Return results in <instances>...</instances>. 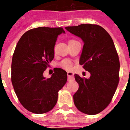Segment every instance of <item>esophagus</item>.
Masks as SVG:
<instances>
[{
	"label": "esophagus",
	"instance_id": "obj_1",
	"mask_svg": "<svg viewBox=\"0 0 130 130\" xmlns=\"http://www.w3.org/2000/svg\"><path fill=\"white\" fill-rule=\"evenodd\" d=\"M67 75H68V80L69 81L72 80L74 79V74H73V73L70 72H68Z\"/></svg>",
	"mask_w": 130,
	"mask_h": 130
}]
</instances>
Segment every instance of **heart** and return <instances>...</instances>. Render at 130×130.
Instances as JSON below:
<instances>
[{
    "instance_id": "b5f03b06",
    "label": "heart",
    "mask_w": 130,
    "mask_h": 130,
    "mask_svg": "<svg viewBox=\"0 0 130 130\" xmlns=\"http://www.w3.org/2000/svg\"><path fill=\"white\" fill-rule=\"evenodd\" d=\"M75 41H77L74 40H70L69 41V44L70 43H73ZM60 65H61V67H63V69H66V70H70L72 67V63L69 60H64L60 63Z\"/></svg>"
}]
</instances>
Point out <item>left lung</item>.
Segmentation results:
<instances>
[{
    "label": "left lung",
    "mask_w": 130,
    "mask_h": 130,
    "mask_svg": "<svg viewBox=\"0 0 130 130\" xmlns=\"http://www.w3.org/2000/svg\"><path fill=\"white\" fill-rule=\"evenodd\" d=\"M65 29L84 43L79 63L90 73L89 78L74 75L79 87L73 95V102L82 112L96 115L109 104L118 85L117 51L111 36L99 25L82 24Z\"/></svg>",
    "instance_id": "1"
}]
</instances>
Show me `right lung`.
Segmentation results:
<instances>
[{"label":"right lung","instance_id":"right-lung-1","mask_svg":"<svg viewBox=\"0 0 130 130\" xmlns=\"http://www.w3.org/2000/svg\"><path fill=\"white\" fill-rule=\"evenodd\" d=\"M62 27H39L26 32L12 56L11 81L21 104L27 111L46 113L57 104L58 93L66 84L67 73L58 69L52 77L43 74L54 58V46Z\"/></svg>","mask_w":130,"mask_h":130}]
</instances>
